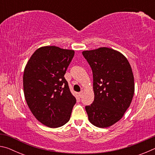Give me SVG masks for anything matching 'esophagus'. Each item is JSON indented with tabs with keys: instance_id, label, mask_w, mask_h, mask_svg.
<instances>
[{
	"instance_id": "esophagus-1",
	"label": "esophagus",
	"mask_w": 155,
	"mask_h": 155,
	"mask_svg": "<svg viewBox=\"0 0 155 155\" xmlns=\"http://www.w3.org/2000/svg\"><path fill=\"white\" fill-rule=\"evenodd\" d=\"M83 91H81L79 93H78V96H79L80 98H81V97L83 96Z\"/></svg>"
}]
</instances>
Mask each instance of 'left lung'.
<instances>
[{
  "instance_id": "1",
  "label": "left lung",
  "mask_w": 155,
  "mask_h": 155,
  "mask_svg": "<svg viewBox=\"0 0 155 155\" xmlns=\"http://www.w3.org/2000/svg\"><path fill=\"white\" fill-rule=\"evenodd\" d=\"M93 73L94 100L85 106L90 122L109 127L122 118L135 91L134 77L127 59L120 52L103 47L82 52Z\"/></svg>"
}]
</instances>
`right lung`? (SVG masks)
<instances>
[{"instance_id": "right-lung-1", "label": "right lung", "mask_w": 155, "mask_h": 155, "mask_svg": "<svg viewBox=\"0 0 155 155\" xmlns=\"http://www.w3.org/2000/svg\"><path fill=\"white\" fill-rule=\"evenodd\" d=\"M74 55L72 50L41 47L25 67L23 87L26 101L36 119L48 127H60L70 118L76 98L64 75Z\"/></svg>"}]
</instances>
